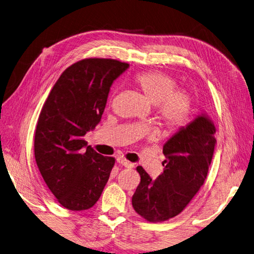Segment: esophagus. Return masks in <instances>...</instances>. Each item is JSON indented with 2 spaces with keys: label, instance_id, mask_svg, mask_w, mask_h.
Instances as JSON below:
<instances>
[{
  "label": "esophagus",
  "instance_id": "obj_1",
  "mask_svg": "<svg viewBox=\"0 0 254 254\" xmlns=\"http://www.w3.org/2000/svg\"><path fill=\"white\" fill-rule=\"evenodd\" d=\"M117 162L120 163L121 165H123V167H125V168H132V167H133V164H132L131 162L127 161L126 159H124V158H122V157L117 158Z\"/></svg>",
  "mask_w": 254,
  "mask_h": 254
}]
</instances>
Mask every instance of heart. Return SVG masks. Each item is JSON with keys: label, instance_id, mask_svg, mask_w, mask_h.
I'll use <instances>...</instances> for the list:
<instances>
[{"label": "heart", "instance_id": "b5f03b06", "mask_svg": "<svg viewBox=\"0 0 254 254\" xmlns=\"http://www.w3.org/2000/svg\"><path fill=\"white\" fill-rule=\"evenodd\" d=\"M149 102L157 105L160 120L170 129H178L188 123L190 115V94L177 90L172 76L160 71L141 72L134 77Z\"/></svg>", "mask_w": 254, "mask_h": 254}]
</instances>
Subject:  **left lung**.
Returning <instances> with one entry per match:
<instances>
[{
  "mask_svg": "<svg viewBox=\"0 0 254 254\" xmlns=\"http://www.w3.org/2000/svg\"><path fill=\"white\" fill-rule=\"evenodd\" d=\"M216 126L206 112H201L182 126L163 144V172L152 180L142 167L132 207L144 219L161 222L179 215L208 173L216 146Z\"/></svg>",
  "mask_w": 254,
  "mask_h": 254,
  "instance_id": "8db88e82",
  "label": "left lung"
}]
</instances>
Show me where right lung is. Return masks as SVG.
Segmentation results:
<instances>
[{"label":"right lung","instance_id":"add662e5","mask_svg":"<svg viewBox=\"0 0 254 254\" xmlns=\"http://www.w3.org/2000/svg\"><path fill=\"white\" fill-rule=\"evenodd\" d=\"M128 64L91 58L64 71L46 100L35 132V159L59 203L85 210L100 198L115 159L97 153L83 137L94 130L113 82Z\"/></svg>","mask_w":254,"mask_h":254}]
</instances>
